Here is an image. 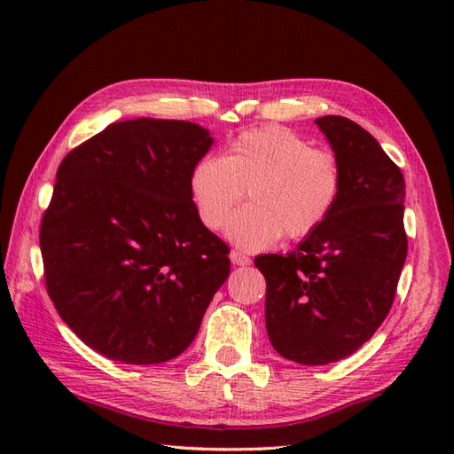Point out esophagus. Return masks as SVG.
Returning a JSON list of instances; mask_svg holds the SVG:
<instances>
[{
  "mask_svg": "<svg viewBox=\"0 0 454 454\" xmlns=\"http://www.w3.org/2000/svg\"><path fill=\"white\" fill-rule=\"evenodd\" d=\"M230 262H232L238 267H246V265L252 263V259H249L247 255H244L242 252H232V254H230Z\"/></svg>",
  "mask_w": 454,
  "mask_h": 454,
  "instance_id": "esophagus-1",
  "label": "esophagus"
}]
</instances>
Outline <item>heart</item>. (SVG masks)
Segmentation results:
<instances>
[{"label": "heart", "instance_id": "1", "mask_svg": "<svg viewBox=\"0 0 454 454\" xmlns=\"http://www.w3.org/2000/svg\"><path fill=\"white\" fill-rule=\"evenodd\" d=\"M246 189L252 202L232 216L226 236L257 252L283 234L298 239L320 228L340 199L341 169L332 152L267 127L239 134L224 158H200L189 173L192 207L210 230L226 224Z\"/></svg>", "mask_w": 454, "mask_h": 454}]
</instances>
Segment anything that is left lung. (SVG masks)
Listing matches in <instances>:
<instances>
[{
	"label": "left lung",
	"instance_id": "8db88e82",
	"mask_svg": "<svg viewBox=\"0 0 454 454\" xmlns=\"http://www.w3.org/2000/svg\"><path fill=\"white\" fill-rule=\"evenodd\" d=\"M316 124L341 169L337 205L294 252L255 257L267 281L269 341L301 364L335 363L371 340L408 255L400 168L356 122L327 114Z\"/></svg>",
	"mask_w": 454,
	"mask_h": 454
}]
</instances>
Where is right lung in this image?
<instances>
[{
  "label": "right lung",
  "mask_w": 454,
  "mask_h": 454,
  "mask_svg": "<svg viewBox=\"0 0 454 454\" xmlns=\"http://www.w3.org/2000/svg\"><path fill=\"white\" fill-rule=\"evenodd\" d=\"M212 142L187 121L113 122L56 171L41 224L46 291L107 359L158 364L181 355L228 278V246L189 192Z\"/></svg>",
  "instance_id": "add662e5"
}]
</instances>
